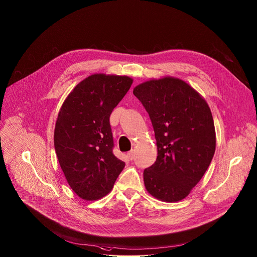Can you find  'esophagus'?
Wrapping results in <instances>:
<instances>
[{
    "label": "esophagus",
    "instance_id": "1",
    "mask_svg": "<svg viewBox=\"0 0 257 257\" xmlns=\"http://www.w3.org/2000/svg\"><path fill=\"white\" fill-rule=\"evenodd\" d=\"M127 157H128L130 160H133V159H134V157H135V150H134V149H132L131 151L127 152Z\"/></svg>",
    "mask_w": 257,
    "mask_h": 257
}]
</instances>
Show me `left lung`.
I'll return each instance as SVG.
<instances>
[{"instance_id": "left-lung-1", "label": "left lung", "mask_w": 257, "mask_h": 257, "mask_svg": "<svg viewBox=\"0 0 257 257\" xmlns=\"http://www.w3.org/2000/svg\"><path fill=\"white\" fill-rule=\"evenodd\" d=\"M147 110L156 140L157 158L144 171L149 194L164 202L187 197L207 171L216 149L211 110L182 80L165 77L134 89Z\"/></svg>"}]
</instances>
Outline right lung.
Segmentation results:
<instances>
[{
  "mask_svg": "<svg viewBox=\"0 0 257 257\" xmlns=\"http://www.w3.org/2000/svg\"><path fill=\"white\" fill-rule=\"evenodd\" d=\"M133 84L127 76L94 74L64 101L55 124L54 147L70 187L82 199L107 195L125 163L112 153V110Z\"/></svg>",
  "mask_w": 257,
  "mask_h": 257,
  "instance_id": "obj_1",
  "label": "right lung"
}]
</instances>
